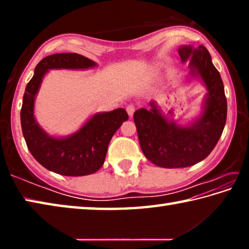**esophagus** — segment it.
Wrapping results in <instances>:
<instances>
[{
    "label": "esophagus",
    "mask_w": 249,
    "mask_h": 249,
    "mask_svg": "<svg viewBox=\"0 0 249 249\" xmlns=\"http://www.w3.org/2000/svg\"><path fill=\"white\" fill-rule=\"evenodd\" d=\"M126 111H127V113H128V115H129V116H133L134 112H135V105H133V104H128L127 107H126Z\"/></svg>",
    "instance_id": "esophagus-1"
}]
</instances>
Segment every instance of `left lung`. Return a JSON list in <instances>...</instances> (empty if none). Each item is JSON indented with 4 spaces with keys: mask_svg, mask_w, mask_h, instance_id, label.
Listing matches in <instances>:
<instances>
[{
    "mask_svg": "<svg viewBox=\"0 0 249 249\" xmlns=\"http://www.w3.org/2000/svg\"><path fill=\"white\" fill-rule=\"evenodd\" d=\"M181 61H189L190 74L208 89L201 115L190 124L180 125L162 114L154 101L149 109L134 113L141 148L146 158L162 168H184L202 161L217 144L224 129L227 102L221 74L204 46H180Z\"/></svg>",
    "mask_w": 249,
    "mask_h": 249,
    "instance_id": "8db88e82",
    "label": "left lung"
}]
</instances>
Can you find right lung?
Segmentation results:
<instances>
[{
  "label": "right lung",
  "instance_id": "add662e5",
  "mask_svg": "<svg viewBox=\"0 0 249 249\" xmlns=\"http://www.w3.org/2000/svg\"><path fill=\"white\" fill-rule=\"evenodd\" d=\"M95 66L93 60L79 53H54L39 61L25 89L20 109L25 142L33 157L46 169L56 174L79 177L98 171L103 166L113 135L123 122L128 120L124 108L96 113L79 130L66 137L50 136L37 123L34 115L35 98L44 75L49 70H83Z\"/></svg>",
  "mask_w": 249,
  "mask_h": 249
}]
</instances>
